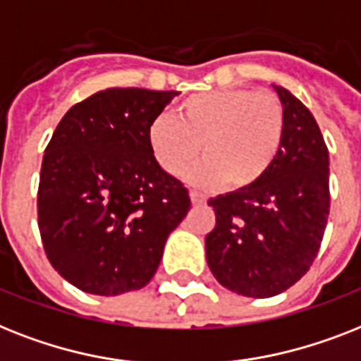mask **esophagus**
<instances>
[{"label": "esophagus", "mask_w": 361, "mask_h": 361, "mask_svg": "<svg viewBox=\"0 0 361 361\" xmlns=\"http://www.w3.org/2000/svg\"><path fill=\"white\" fill-rule=\"evenodd\" d=\"M190 199H192V204H195V207H201V204L207 203V197L203 194H199V192H190Z\"/></svg>", "instance_id": "1"}]
</instances>
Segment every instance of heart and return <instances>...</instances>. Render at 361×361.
<instances>
[{
  "instance_id": "heart-1",
  "label": "heart",
  "mask_w": 361,
  "mask_h": 361,
  "mask_svg": "<svg viewBox=\"0 0 361 361\" xmlns=\"http://www.w3.org/2000/svg\"><path fill=\"white\" fill-rule=\"evenodd\" d=\"M285 135V114L272 93L226 87L190 94L171 117H157L147 140L154 160L169 175L188 173L194 186L252 188L276 162Z\"/></svg>"
}]
</instances>
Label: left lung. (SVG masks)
Returning <instances> with one entry per match:
<instances>
[{"label":"left lung","mask_w":361,"mask_h":361,"mask_svg":"<svg viewBox=\"0 0 361 361\" xmlns=\"http://www.w3.org/2000/svg\"><path fill=\"white\" fill-rule=\"evenodd\" d=\"M272 87L285 114L276 162L252 188L209 201L216 212L204 238L210 272L247 298L279 295L310 270L330 214V162L321 128L295 94Z\"/></svg>","instance_id":"obj_1"}]
</instances>
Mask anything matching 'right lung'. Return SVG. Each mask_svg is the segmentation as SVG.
<instances>
[{"label":"right lung","instance_id":"obj_1","mask_svg":"<svg viewBox=\"0 0 361 361\" xmlns=\"http://www.w3.org/2000/svg\"><path fill=\"white\" fill-rule=\"evenodd\" d=\"M177 91L111 87L72 106L40 167L39 231L48 261L83 293L145 287L188 214L184 184L154 160L149 126Z\"/></svg>","mask_w":361,"mask_h":361}]
</instances>
